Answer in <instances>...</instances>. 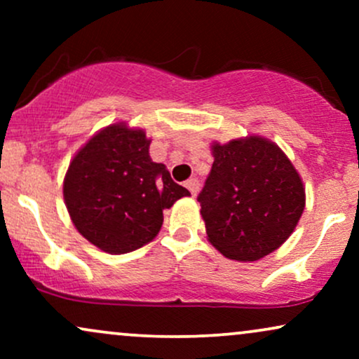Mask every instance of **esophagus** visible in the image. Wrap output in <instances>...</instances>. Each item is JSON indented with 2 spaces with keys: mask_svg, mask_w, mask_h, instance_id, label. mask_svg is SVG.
I'll use <instances>...</instances> for the list:
<instances>
[{
  "mask_svg": "<svg viewBox=\"0 0 359 359\" xmlns=\"http://www.w3.org/2000/svg\"><path fill=\"white\" fill-rule=\"evenodd\" d=\"M185 187H187L189 191H191L192 196H196V194L199 192L201 184H199V180H197V179H189L187 182H185Z\"/></svg>",
  "mask_w": 359,
  "mask_h": 359,
  "instance_id": "esophagus-1",
  "label": "esophagus"
}]
</instances>
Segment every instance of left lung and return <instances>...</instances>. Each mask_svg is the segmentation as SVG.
I'll return each instance as SVG.
<instances>
[{
    "instance_id": "1",
    "label": "left lung",
    "mask_w": 359,
    "mask_h": 359,
    "mask_svg": "<svg viewBox=\"0 0 359 359\" xmlns=\"http://www.w3.org/2000/svg\"><path fill=\"white\" fill-rule=\"evenodd\" d=\"M197 201L208 240L226 258L257 262L294 233L306 208L302 177L277 143L258 135L212 142Z\"/></svg>"
}]
</instances>
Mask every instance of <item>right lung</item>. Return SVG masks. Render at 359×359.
<instances>
[{
    "label": "right lung",
    "mask_w": 359,
    "mask_h": 359,
    "mask_svg": "<svg viewBox=\"0 0 359 359\" xmlns=\"http://www.w3.org/2000/svg\"><path fill=\"white\" fill-rule=\"evenodd\" d=\"M150 143L142 128L113 123L79 148L65 172L64 203L72 224L106 253L145 246L162 228L163 211L191 196L150 158Z\"/></svg>",
    "instance_id": "obj_1"
}]
</instances>
